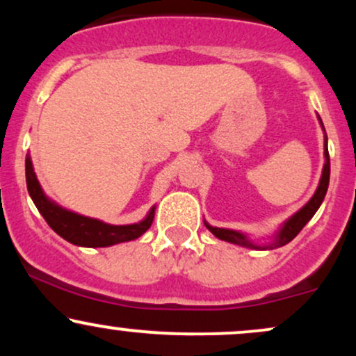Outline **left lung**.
<instances>
[{"label": "left lung", "instance_id": "1", "mask_svg": "<svg viewBox=\"0 0 356 356\" xmlns=\"http://www.w3.org/2000/svg\"><path fill=\"white\" fill-rule=\"evenodd\" d=\"M318 120H320L323 132H325V127H323V122H321L320 115H318ZM323 147H325V152H323V154H325V165H323L320 184H318V187H316V191H314L313 197L309 199V201L306 202L300 211H296L295 214L291 216V218H288L283 224H281L280 229L276 231V234L273 236V239L269 241V243L257 244L256 241H252L248 234H244V232L234 231V229H224V227H214V226H211L207 220H204V226H206L207 229H209L212 234H214L216 238L220 239V241H227V243L238 244V246H243V248H248V249H256V251L276 249V248L284 246V244H288L289 241H293L296 238L298 232L303 229V227L306 226V222H308V220L314 216V212L320 209L323 199H325V195H326V191H328L330 155H328V137H326V134H325V145H323Z\"/></svg>", "mask_w": 356, "mask_h": 356}]
</instances>
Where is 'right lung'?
Here are the masks:
<instances>
[{"label":"right lung","mask_w":356,"mask_h":356,"mask_svg":"<svg viewBox=\"0 0 356 356\" xmlns=\"http://www.w3.org/2000/svg\"><path fill=\"white\" fill-rule=\"evenodd\" d=\"M26 167V187L28 194L33 199L36 209L43 216L48 226L51 227L56 234L61 236L68 243L81 248H108L118 243H127L140 238L144 232L152 226L155 206L150 207L147 216L140 222L124 224V226H115V224H107L100 219L81 216L79 212H73L61 207L60 204L51 201L44 194L38 179H36L33 162H31L30 154L24 161Z\"/></svg>","instance_id":"right-lung-1"}]
</instances>
